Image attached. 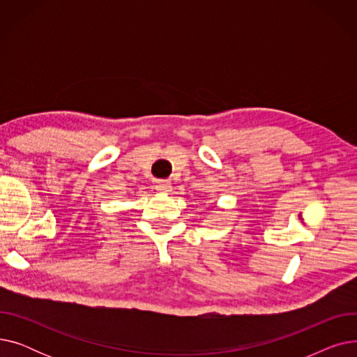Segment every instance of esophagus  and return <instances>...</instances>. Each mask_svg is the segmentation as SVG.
Returning a JSON list of instances; mask_svg holds the SVG:
<instances>
[{
  "mask_svg": "<svg viewBox=\"0 0 357 357\" xmlns=\"http://www.w3.org/2000/svg\"><path fill=\"white\" fill-rule=\"evenodd\" d=\"M155 188H156L159 192H169V191L172 190V185H171V182H169V181L160 179V181H156Z\"/></svg>",
  "mask_w": 357,
  "mask_h": 357,
  "instance_id": "34e87169",
  "label": "esophagus"
}]
</instances>
